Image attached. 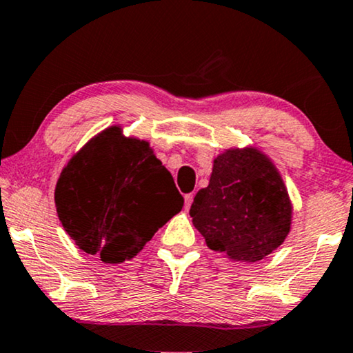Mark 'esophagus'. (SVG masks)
<instances>
[{
  "label": "esophagus",
  "mask_w": 353,
  "mask_h": 353,
  "mask_svg": "<svg viewBox=\"0 0 353 353\" xmlns=\"http://www.w3.org/2000/svg\"><path fill=\"white\" fill-rule=\"evenodd\" d=\"M183 200H185V210L192 206V201H193V193H187L185 196H183Z\"/></svg>",
  "instance_id": "1"
}]
</instances>
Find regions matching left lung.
Segmentation results:
<instances>
[{"label":"left lung","mask_w":353,"mask_h":353,"mask_svg":"<svg viewBox=\"0 0 353 353\" xmlns=\"http://www.w3.org/2000/svg\"><path fill=\"white\" fill-rule=\"evenodd\" d=\"M292 208L269 158L256 148L227 150L214 160L210 185L193 198V225L212 251L257 262L285 241Z\"/></svg>","instance_id":"1"}]
</instances>
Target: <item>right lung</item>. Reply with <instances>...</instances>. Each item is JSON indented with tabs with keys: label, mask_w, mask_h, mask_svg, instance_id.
Returning a JSON list of instances; mask_svg holds the SVG:
<instances>
[{
	"label": "right lung",
	"mask_w": 353,
	"mask_h": 353,
	"mask_svg": "<svg viewBox=\"0 0 353 353\" xmlns=\"http://www.w3.org/2000/svg\"><path fill=\"white\" fill-rule=\"evenodd\" d=\"M183 206L171 172L148 142L113 126L89 141L63 168L56 208L65 232L107 264L131 259Z\"/></svg>",
	"instance_id": "1"
}]
</instances>
